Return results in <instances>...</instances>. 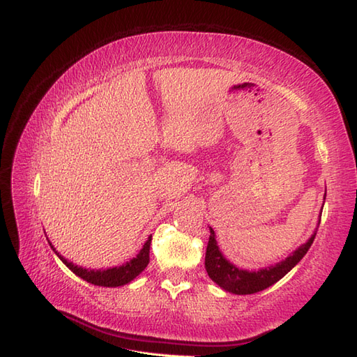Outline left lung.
I'll return each mask as SVG.
<instances>
[{"mask_svg":"<svg viewBox=\"0 0 357 357\" xmlns=\"http://www.w3.org/2000/svg\"><path fill=\"white\" fill-rule=\"evenodd\" d=\"M324 195V202H325ZM321 221L317 222L319 227ZM317 229L313 231L312 236L308 238L305 244L299 245L293 253L288 255L285 259L280 262L270 265V267H262L259 270H244L239 268L236 265L231 264L227 257L222 255L221 248L218 245L215 230L210 227V238L206 252V270L208 273L210 279L216 282L222 290L233 293V294H253L257 291H262L265 288L276 284L279 279H282L288 271H290L296 264H298L302 257L307 255V252L312 247Z\"/></svg>","mask_w":357,"mask_h":357,"instance_id":"left-lung-1","label":"left lung"}]
</instances>
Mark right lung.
Masks as SVG:
<instances>
[{"label":"right lung","instance_id":"obj_1","mask_svg":"<svg viewBox=\"0 0 357 357\" xmlns=\"http://www.w3.org/2000/svg\"><path fill=\"white\" fill-rule=\"evenodd\" d=\"M50 244V241H49ZM150 244H151V236H149V239L144 242L142 248L139 250V253L136 255L135 257H132L130 261H127L123 265H118V267H110V268H100V270H89L84 267H78L77 264H73L70 261H67L64 256L59 255L56 252V248L52 247L53 252L56 253V256L64 262L66 267H69V270H72L75 275L79 276L81 279L87 280V282L93 284V285H100V287H121L126 285L128 282L139 275V273L144 271V268L149 265L150 261Z\"/></svg>","mask_w":357,"mask_h":357}]
</instances>
